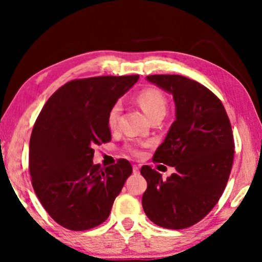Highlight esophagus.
I'll use <instances>...</instances> for the list:
<instances>
[{"label":"esophagus","instance_id":"34e87169","mask_svg":"<svg viewBox=\"0 0 262 262\" xmlns=\"http://www.w3.org/2000/svg\"><path fill=\"white\" fill-rule=\"evenodd\" d=\"M133 172H134L135 174L140 173V166H137V165H133Z\"/></svg>","mask_w":262,"mask_h":262}]
</instances>
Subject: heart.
<instances>
[{"label": "heart", "instance_id": "b5f03b06", "mask_svg": "<svg viewBox=\"0 0 262 262\" xmlns=\"http://www.w3.org/2000/svg\"><path fill=\"white\" fill-rule=\"evenodd\" d=\"M137 101L141 105L142 110L144 111L145 114L151 119H155L157 117H164L166 113L167 110V100L165 95L163 94L161 90L155 88H149L142 90L139 96H137ZM121 112V105L120 103L113 104L112 107H111L108 115H107V121L108 126L111 128H114L118 123L119 114ZM126 151H128L132 155H135V156H140L142 154L140 145L136 144H127Z\"/></svg>", "mask_w": 262, "mask_h": 262}]
</instances>
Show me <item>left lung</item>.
Wrapping results in <instances>:
<instances>
[{
  "mask_svg": "<svg viewBox=\"0 0 262 262\" xmlns=\"http://www.w3.org/2000/svg\"><path fill=\"white\" fill-rule=\"evenodd\" d=\"M148 81L173 95L176 121L152 157L176 167L166 180L149 165L142 206L158 227L185 229L209 214L223 194L232 168L231 123L219 97L180 75H149Z\"/></svg>",
  "mask_w": 262,
  "mask_h": 262,
  "instance_id": "obj_1",
  "label": "left lung"
}]
</instances>
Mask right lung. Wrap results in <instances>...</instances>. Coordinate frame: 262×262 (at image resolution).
<instances>
[{
	"instance_id": "1",
	"label": "right lung",
	"mask_w": 262,
	"mask_h": 262,
	"mask_svg": "<svg viewBox=\"0 0 262 262\" xmlns=\"http://www.w3.org/2000/svg\"><path fill=\"white\" fill-rule=\"evenodd\" d=\"M139 75L73 79L43 105L30 139L29 168L42 207L74 231L107 220L133 167L127 159L100 167L95 147L111 141L107 115Z\"/></svg>"
}]
</instances>
